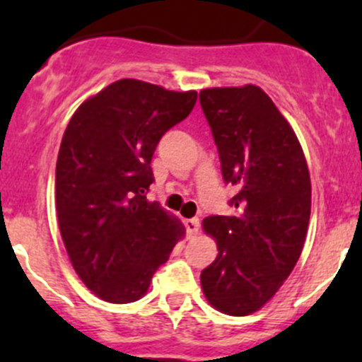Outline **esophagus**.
<instances>
[{"mask_svg":"<svg viewBox=\"0 0 362 362\" xmlns=\"http://www.w3.org/2000/svg\"><path fill=\"white\" fill-rule=\"evenodd\" d=\"M184 224H185V229H187L189 235H196V233L199 231V218L198 217L187 218V221H185Z\"/></svg>","mask_w":362,"mask_h":362,"instance_id":"esophagus-1","label":"esophagus"}]
</instances>
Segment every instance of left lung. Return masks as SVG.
I'll return each instance as SVG.
<instances>
[{
    "instance_id": "obj_1",
    "label": "left lung",
    "mask_w": 362,
    "mask_h": 362,
    "mask_svg": "<svg viewBox=\"0 0 362 362\" xmlns=\"http://www.w3.org/2000/svg\"><path fill=\"white\" fill-rule=\"evenodd\" d=\"M199 101L222 178L236 187L235 214L203 221L218 254L202 272V287L218 312L243 317L275 296L301 255L312 208L308 166L293 127L261 87L203 89Z\"/></svg>"
}]
</instances>
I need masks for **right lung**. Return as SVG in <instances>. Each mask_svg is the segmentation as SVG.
Returning a JSON list of instances; mask_svg holds the SVG:
<instances>
[{
	"label": "right lung",
	"mask_w": 362,
	"mask_h": 362,
	"mask_svg": "<svg viewBox=\"0 0 362 362\" xmlns=\"http://www.w3.org/2000/svg\"><path fill=\"white\" fill-rule=\"evenodd\" d=\"M198 93L122 78L73 113L56 166L61 236L76 275L108 303L140 299L184 228L158 202L151 160Z\"/></svg>",
	"instance_id": "add662e5"
}]
</instances>
